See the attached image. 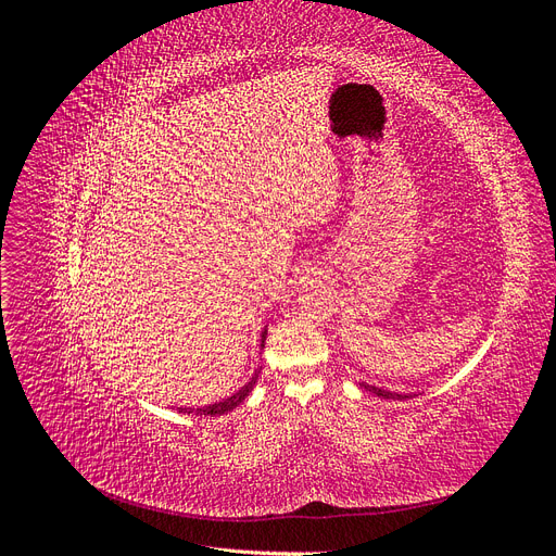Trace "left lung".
I'll return each mask as SVG.
<instances>
[{
	"instance_id": "obj_1",
	"label": "left lung",
	"mask_w": 556,
	"mask_h": 556,
	"mask_svg": "<svg viewBox=\"0 0 556 556\" xmlns=\"http://www.w3.org/2000/svg\"><path fill=\"white\" fill-rule=\"evenodd\" d=\"M362 384V390H366V392H374L376 396H380V399H396V401H401V399H413V396H417V394H399V392H390V390H382V387H376V384H366V382H359Z\"/></svg>"
}]
</instances>
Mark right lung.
<instances>
[{
  "label": "right lung",
  "mask_w": 556,
  "mask_h": 556,
  "mask_svg": "<svg viewBox=\"0 0 556 556\" xmlns=\"http://www.w3.org/2000/svg\"><path fill=\"white\" fill-rule=\"evenodd\" d=\"M264 341H266V327H264V331H262V341H260V348H264ZM257 378H260V368L255 374H252V378L241 387L239 392H233L231 396H227V399H223V401H217V403H211V406H204V408H178V413H194V415H225V413H229V410H233L237 406H241V401L252 392V387H255V382H257Z\"/></svg>",
  "instance_id": "1"
}]
</instances>
